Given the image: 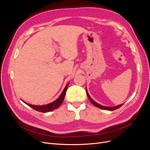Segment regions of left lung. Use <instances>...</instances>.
<instances>
[{
    "instance_id": "8db88e82",
    "label": "left lung",
    "mask_w": 150,
    "mask_h": 150,
    "mask_svg": "<svg viewBox=\"0 0 150 150\" xmlns=\"http://www.w3.org/2000/svg\"><path fill=\"white\" fill-rule=\"evenodd\" d=\"M86 93H87V96H88V98L89 99V100L91 101V102L95 106H96V107H98V108H99L103 109V110H106L113 111V110H116V109H118L119 108H120L121 106H122V104H120V105L116 106H115V107H107V106H104L100 105V104H98L97 103L95 102L94 100H93L92 98L89 96V95L88 93L87 92V90H86Z\"/></svg>"
}]
</instances>
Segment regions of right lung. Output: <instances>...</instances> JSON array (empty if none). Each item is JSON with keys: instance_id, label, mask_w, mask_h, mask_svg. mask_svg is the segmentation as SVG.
<instances>
[{"instance_id": "right-lung-1", "label": "right lung", "mask_w": 150, "mask_h": 150, "mask_svg": "<svg viewBox=\"0 0 150 150\" xmlns=\"http://www.w3.org/2000/svg\"><path fill=\"white\" fill-rule=\"evenodd\" d=\"M68 86H69V83L67 84L64 89L63 90V91L62 92L61 94L60 95V96L58 98V99H57L56 100L54 101V102H52L51 103H49L48 104H46V105H43V106L32 105V104L27 103L24 102V101H22H22H23L24 103H25L26 104H28V106H29L32 108H33L34 110H35V111H39V112H46L51 111L52 110H55V109L59 107V106L62 104L63 101H64V97H65L66 93V91H67Z\"/></svg>"}]
</instances>
